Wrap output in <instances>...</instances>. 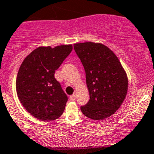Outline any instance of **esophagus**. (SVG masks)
Segmentation results:
<instances>
[{"instance_id": "esophagus-1", "label": "esophagus", "mask_w": 154, "mask_h": 154, "mask_svg": "<svg viewBox=\"0 0 154 154\" xmlns=\"http://www.w3.org/2000/svg\"><path fill=\"white\" fill-rule=\"evenodd\" d=\"M70 100L71 101H74L76 100V94H74L73 95H71V96L70 97Z\"/></svg>"}]
</instances>
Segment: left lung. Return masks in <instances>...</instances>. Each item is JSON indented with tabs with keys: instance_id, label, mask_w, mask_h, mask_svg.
Masks as SVG:
<instances>
[{
	"instance_id": "left-lung-1",
	"label": "left lung",
	"mask_w": 154,
	"mask_h": 154,
	"mask_svg": "<svg viewBox=\"0 0 154 154\" xmlns=\"http://www.w3.org/2000/svg\"><path fill=\"white\" fill-rule=\"evenodd\" d=\"M86 73L90 100L80 110L88 118L103 120L120 107L127 96L128 78L113 51L100 43L74 44Z\"/></svg>"
}]
</instances>
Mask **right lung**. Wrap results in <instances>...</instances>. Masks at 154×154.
<instances>
[{"label": "right lung", "mask_w": 154, "mask_h": 154, "mask_svg": "<svg viewBox=\"0 0 154 154\" xmlns=\"http://www.w3.org/2000/svg\"><path fill=\"white\" fill-rule=\"evenodd\" d=\"M72 50V44L39 47L22 62L17 76V94L23 107L35 118L51 121L64 111L67 96L54 74Z\"/></svg>", "instance_id": "right-lung-1"}]
</instances>
